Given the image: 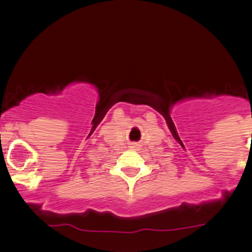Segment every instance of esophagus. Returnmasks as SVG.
Listing matches in <instances>:
<instances>
[{
  "mask_svg": "<svg viewBox=\"0 0 252 252\" xmlns=\"http://www.w3.org/2000/svg\"><path fill=\"white\" fill-rule=\"evenodd\" d=\"M131 148L137 149V148H139V144H136V142H133V144H131Z\"/></svg>",
  "mask_w": 252,
  "mask_h": 252,
  "instance_id": "obj_1",
  "label": "esophagus"
}]
</instances>
